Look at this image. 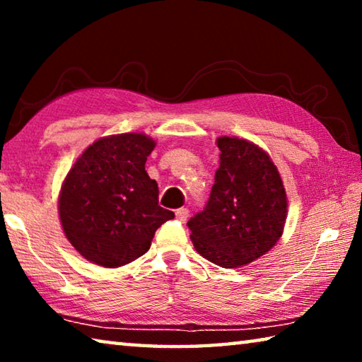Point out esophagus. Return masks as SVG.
Here are the masks:
<instances>
[{
  "label": "esophagus",
  "instance_id": "obj_1",
  "mask_svg": "<svg viewBox=\"0 0 362 362\" xmlns=\"http://www.w3.org/2000/svg\"><path fill=\"white\" fill-rule=\"evenodd\" d=\"M189 216V211L187 209V207H180V209L175 211V217L180 220V222H187V218Z\"/></svg>",
  "mask_w": 362,
  "mask_h": 362
}]
</instances>
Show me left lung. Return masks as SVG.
<instances>
[{
	"instance_id": "8db88e82",
	"label": "left lung",
	"mask_w": 362,
	"mask_h": 362,
	"mask_svg": "<svg viewBox=\"0 0 362 362\" xmlns=\"http://www.w3.org/2000/svg\"><path fill=\"white\" fill-rule=\"evenodd\" d=\"M220 166L204 209L188 220L193 246L223 268L247 265L283 235L287 198L276 166L259 146L220 137Z\"/></svg>"
}]
</instances>
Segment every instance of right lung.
<instances>
[{
  "mask_svg": "<svg viewBox=\"0 0 362 362\" xmlns=\"http://www.w3.org/2000/svg\"><path fill=\"white\" fill-rule=\"evenodd\" d=\"M155 142L119 134L94 142L64 182L59 214L65 236L84 259L116 268L150 249L155 231L174 218L158 203V183L145 170Z\"/></svg>",
  "mask_w": 362,
  "mask_h": 362,
  "instance_id": "add662e5",
  "label": "right lung"
}]
</instances>
